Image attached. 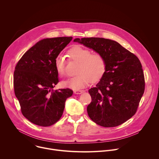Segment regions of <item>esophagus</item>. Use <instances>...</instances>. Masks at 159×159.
Wrapping results in <instances>:
<instances>
[{"instance_id":"esophagus-1","label":"esophagus","mask_w":159,"mask_h":159,"mask_svg":"<svg viewBox=\"0 0 159 159\" xmlns=\"http://www.w3.org/2000/svg\"><path fill=\"white\" fill-rule=\"evenodd\" d=\"M84 92H85L84 90H75L74 93L76 94H80L82 93H83Z\"/></svg>"}]
</instances>
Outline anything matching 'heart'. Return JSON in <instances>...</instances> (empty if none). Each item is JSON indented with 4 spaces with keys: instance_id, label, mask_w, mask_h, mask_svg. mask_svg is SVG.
Returning <instances> with one entry per match:
<instances>
[{
    "instance_id": "obj_1",
    "label": "heart",
    "mask_w": 159,
    "mask_h": 159,
    "mask_svg": "<svg viewBox=\"0 0 159 159\" xmlns=\"http://www.w3.org/2000/svg\"><path fill=\"white\" fill-rule=\"evenodd\" d=\"M69 59L79 63L77 75L61 82L63 87L73 90H80L89 85L90 82L99 81L104 75L106 62L100 53H92L90 50L80 46H75L68 51ZM55 69L59 76L65 75L66 60L64 56L58 55L54 60Z\"/></svg>"
}]
</instances>
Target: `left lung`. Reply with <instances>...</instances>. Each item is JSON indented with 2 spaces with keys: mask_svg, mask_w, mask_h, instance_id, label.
Instances as JSON below:
<instances>
[{
  "mask_svg": "<svg viewBox=\"0 0 159 159\" xmlns=\"http://www.w3.org/2000/svg\"><path fill=\"white\" fill-rule=\"evenodd\" d=\"M101 54L106 62L104 76L89 90L92 101L87 111L89 118L103 127L119 126L137 112L145 90V79L138 57L118 42L102 38H75Z\"/></svg>",
  "mask_w": 159,
  "mask_h": 159,
  "instance_id": "obj_1",
  "label": "left lung"
}]
</instances>
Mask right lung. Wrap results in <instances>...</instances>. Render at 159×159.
Returning a JSON list of instances; mask_svg holds the SVG:
<instances>
[{"mask_svg":"<svg viewBox=\"0 0 159 159\" xmlns=\"http://www.w3.org/2000/svg\"><path fill=\"white\" fill-rule=\"evenodd\" d=\"M72 37L43 39L30 48L17 62L14 72V89L22 114L30 122L49 126L61 117L70 89L53 91L58 83L55 58Z\"/></svg>","mask_w":159,"mask_h":159,"instance_id":"right-lung-1","label":"right lung"}]
</instances>
